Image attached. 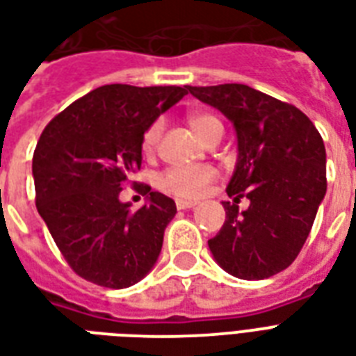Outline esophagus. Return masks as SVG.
I'll return each instance as SVG.
<instances>
[{"label":"esophagus","mask_w":356,"mask_h":356,"mask_svg":"<svg viewBox=\"0 0 356 356\" xmlns=\"http://www.w3.org/2000/svg\"><path fill=\"white\" fill-rule=\"evenodd\" d=\"M197 206V202H193V200H176V208L178 209H191Z\"/></svg>","instance_id":"obj_1"}]
</instances>
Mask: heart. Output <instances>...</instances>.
Here are the masks:
<instances>
[{
  "label": "heart",
  "mask_w": 356,
  "mask_h": 356,
  "mask_svg": "<svg viewBox=\"0 0 356 356\" xmlns=\"http://www.w3.org/2000/svg\"><path fill=\"white\" fill-rule=\"evenodd\" d=\"M193 131L204 139V135L208 134L209 128H213L216 124H221L216 117L197 113L189 117ZM159 134H161V122H154L150 128L145 131L140 148L143 152L150 156L158 147ZM216 178V169H211L208 165H193V167H170L163 170L158 176V187L163 193L176 198H197L200 197L209 181Z\"/></svg>",
  "instance_id": "obj_1"
}]
</instances>
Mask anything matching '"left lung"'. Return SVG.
<instances>
[{
  "instance_id": "obj_1",
  "label": "left lung",
  "mask_w": 356,
  "mask_h": 356,
  "mask_svg": "<svg viewBox=\"0 0 356 356\" xmlns=\"http://www.w3.org/2000/svg\"><path fill=\"white\" fill-rule=\"evenodd\" d=\"M232 122L238 161L227 186V219L208 247L232 277L261 280L284 271L307 241L327 191V154L312 120L249 85L187 87ZM250 208L239 212V197Z\"/></svg>"
}]
</instances>
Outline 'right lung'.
I'll use <instances>...</instances> for the list:
<instances>
[{
    "mask_svg": "<svg viewBox=\"0 0 356 356\" xmlns=\"http://www.w3.org/2000/svg\"><path fill=\"white\" fill-rule=\"evenodd\" d=\"M187 92L175 85H104L44 128L33 154L37 209L85 280L122 290L156 266L175 200L139 186L147 202L131 211L118 195L140 169L145 131Z\"/></svg>",
    "mask_w": 356,
    "mask_h": 356,
    "instance_id": "1",
    "label": "right lung"
}]
</instances>
